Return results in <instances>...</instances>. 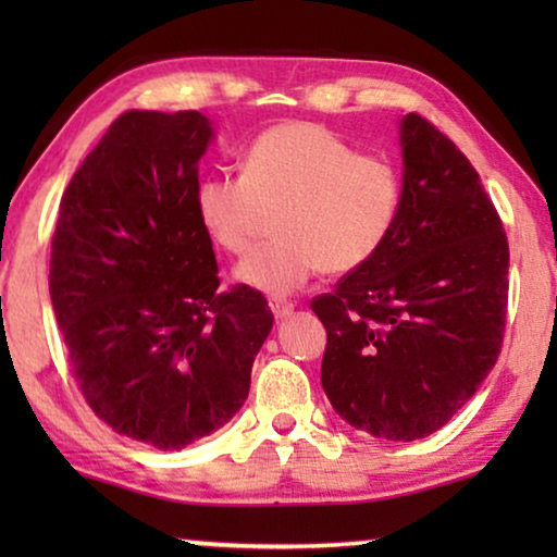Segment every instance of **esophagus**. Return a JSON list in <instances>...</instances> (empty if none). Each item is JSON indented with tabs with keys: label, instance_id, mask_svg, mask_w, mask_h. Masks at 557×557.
<instances>
[{
	"label": "esophagus",
	"instance_id": "esophagus-1",
	"mask_svg": "<svg viewBox=\"0 0 557 557\" xmlns=\"http://www.w3.org/2000/svg\"><path fill=\"white\" fill-rule=\"evenodd\" d=\"M269 307H271L273 317H276V319H284V317H288L294 311V304L286 301V299H278V296H271Z\"/></svg>",
	"mask_w": 557,
	"mask_h": 557
}]
</instances>
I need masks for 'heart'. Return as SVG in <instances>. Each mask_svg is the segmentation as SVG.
Segmentation results:
<instances>
[{
    "label": "heart",
    "mask_w": 557,
    "mask_h": 557,
    "mask_svg": "<svg viewBox=\"0 0 557 557\" xmlns=\"http://www.w3.org/2000/svg\"><path fill=\"white\" fill-rule=\"evenodd\" d=\"M276 235L238 265V278L269 294H292L319 269H362L391 238L403 208V174L387 157L360 154L314 121L258 134L240 174H210L195 187L200 223L220 248L243 256L263 208H278Z\"/></svg>",
    "instance_id": "obj_1"
}]
</instances>
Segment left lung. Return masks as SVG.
<instances>
[{
  "mask_svg": "<svg viewBox=\"0 0 557 557\" xmlns=\"http://www.w3.org/2000/svg\"><path fill=\"white\" fill-rule=\"evenodd\" d=\"M403 208L391 238L332 294L322 387L357 431L416 441L467 406L497 362L509 246L479 172L429 119L400 126Z\"/></svg>",
  "mask_w": 557,
  "mask_h": 557,
  "instance_id": "1",
  "label": "left lung"
}]
</instances>
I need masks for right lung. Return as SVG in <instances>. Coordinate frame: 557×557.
I'll list each match as a JSON object with an SVG mask.
<instances>
[{"label":"right lung","instance_id":"right-lung-1","mask_svg":"<svg viewBox=\"0 0 557 557\" xmlns=\"http://www.w3.org/2000/svg\"><path fill=\"white\" fill-rule=\"evenodd\" d=\"M212 136L200 111H126L60 200L50 299L90 410L121 436L182 448L238 413L273 314L218 288L195 208Z\"/></svg>","mask_w":557,"mask_h":557}]
</instances>
